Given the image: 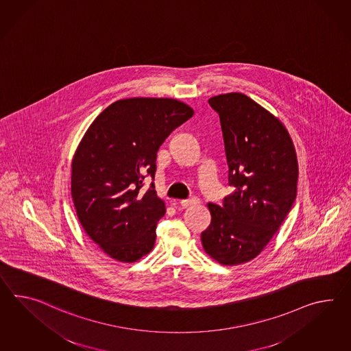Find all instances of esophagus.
<instances>
[{
	"instance_id": "34e87169",
	"label": "esophagus",
	"mask_w": 351,
	"mask_h": 351,
	"mask_svg": "<svg viewBox=\"0 0 351 351\" xmlns=\"http://www.w3.org/2000/svg\"><path fill=\"white\" fill-rule=\"evenodd\" d=\"M197 197H191V199H186V200H180V206H182V208H188V206H194V204H197Z\"/></svg>"
}]
</instances>
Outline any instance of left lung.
Wrapping results in <instances>:
<instances>
[{
	"mask_svg": "<svg viewBox=\"0 0 351 351\" xmlns=\"http://www.w3.org/2000/svg\"><path fill=\"white\" fill-rule=\"evenodd\" d=\"M219 115L228 185L222 206L209 203L202 232L209 256L223 265L247 263L265 248L297 197L298 161L282 121L241 93L208 100Z\"/></svg>",
	"mask_w": 351,
	"mask_h": 351,
	"instance_id": "8db88e82",
	"label": "left lung"
}]
</instances>
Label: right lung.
I'll return each mask as SVG.
<instances>
[{
  "label": "right lung",
  "instance_id": "1",
  "mask_svg": "<svg viewBox=\"0 0 351 351\" xmlns=\"http://www.w3.org/2000/svg\"><path fill=\"white\" fill-rule=\"evenodd\" d=\"M194 115L186 104L132 97L109 105L86 130L72 160L71 193L78 221L106 255L134 263L154 246L166 212L154 182L160 145Z\"/></svg>",
  "mask_w": 351,
  "mask_h": 351
}]
</instances>
